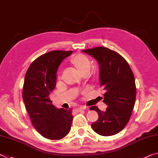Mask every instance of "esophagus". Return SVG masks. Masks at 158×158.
<instances>
[{
    "mask_svg": "<svg viewBox=\"0 0 158 158\" xmlns=\"http://www.w3.org/2000/svg\"><path fill=\"white\" fill-rule=\"evenodd\" d=\"M79 109H80V110H87V109H88V107H87V106H86L81 105V106H79Z\"/></svg>",
    "mask_w": 158,
    "mask_h": 158,
    "instance_id": "obj_1",
    "label": "esophagus"
}]
</instances>
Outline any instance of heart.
<instances>
[{
	"instance_id": "1",
	"label": "heart",
	"mask_w": 158,
	"mask_h": 158,
	"mask_svg": "<svg viewBox=\"0 0 158 158\" xmlns=\"http://www.w3.org/2000/svg\"><path fill=\"white\" fill-rule=\"evenodd\" d=\"M71 61L81 74L88 73L91 69V61L85 55L79 54L72 57Z\"/></svg>"
}]
</instances>
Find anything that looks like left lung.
<instances>
[{
    "mask_svg": "<svg viewBox=\"0 0 158 158\" xmlns=\"http://www.w3.org/2000/svg\"><path fill=\"white\" fill-rule=\"evenodd\" d=\"M82 52L98 62L100 86L105 90L103 102L108 106L105 111L96 106L89 108L99 115L98 120L92 123V128L104 136L115 135L127 126L135 104L136 87L132 70L120 54L106 47Z\"/></svg>",
    "mask_w": 158,
    "mask_h": 158,
    "instance_id": "1",
    "label": "left lung"
}]
</instances>
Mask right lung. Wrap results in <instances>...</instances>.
<instances>
[{"mask_svg": "<svg viewBox=\"0 0 158 158\" xmlns=\"http://www.w3.org/2000/svg\"><path fill=\"white\" fill-rule=\"evenodd\" d=\"M72 51H52L38 57L27 71L23 98L35 129L43 137L60 140L70 132L72 109H57L48 98L56 85L58 68Z\"/></svg>", "mask_w": 158, "mask_h": 158, "instance_id": "add662e5", "label": "right lung"}]
</instances>
